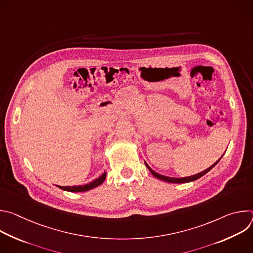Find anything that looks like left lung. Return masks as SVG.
Wrapping results in <instances>:
<instances>
[{
    "label": "left lung",
    "instance_id": "8db88e82",
    "mask_svg": "<svg viewBox=\"0 0 253 253\" xmlns=\"http://www.w3.org/2000/svg\"><path fill=\"white\" fill-rule=\"evenodd\" d=\"M221 158H222V156H221L217 161H216L214 164H212L209 168L205 169L204 171H202V172H200V173H198V174H195V175H191V176H187V177H182V178L168 177V176H165V175L159 174V173H157L156 171L152 170L146 162H145V165H146V167L149 169V171L152 173V175H153V176H155L156 178H158V179L162 180V181L169 182V183H186V182H192V181H195V180H197V179H199L200 177H202L203 175H205L208 171H210V170H211V169H212L216 164H217V163L220 161V159H221Z\"/></svg>",
    "mask_w": 253,
    "mask_h": 253
}]
</instances>
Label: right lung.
<instances>
[{
  "mask_svg": "<svg viewBox=\"0 0 253 253\" xmlns=\"http://www.w3.org/2000/svg\"><path fill=\"white\" fill-rule=\"evenodd\" d=\"M106 175H107V173L104 172L100 177L96 178L95 180H93V181H91L90 183L85 184V185H78V186H59V185H57V186L65 191H69V192H85V191H89V190L101 185L104 182Z\"/></svg>",
  "mask_w": 253,
  "mask_h": 253,
  "instance_id": "add662e5",
  "label": "right lung"
}]
</instances>
